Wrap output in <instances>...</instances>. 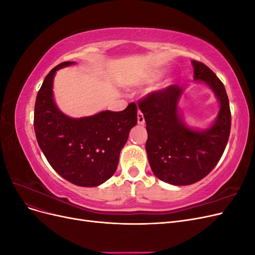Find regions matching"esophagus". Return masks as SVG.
Instances as JSON below:
<instances>
[{"instance_id":"obj_1","label":"esophagus","mask_w":255,"mask_h":255,"mask_svg":"<svg viewBox=\"0 0 255 255\" xmlns=\"http://www.w3.org/2000/svg\"><path fill=\"white\" fill-rule=\"evenodd\" d=\"M137 122L138 125H144V117H143V114L138 111V114H137Z\"/></svg>"}]
</instances>
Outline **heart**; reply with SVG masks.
<instances>
[{
  "mask_svg": "<svg viewBox=\"0 0 255 255\" xmlns=\"http://www.w3.org/2000/svg\"><path fill=\"white\" fill-rule=\"evenodd\" d=\"M160 74H161V72H154V73H152V74L150 75V78H149V81H153V80H156L157 78H159V76H160Z\"/></svg>",
  "mask_w": 255,
  "mask_h": 255,
  "instance_id": "heart-1",
  "label": "heart"
}]
</instances>
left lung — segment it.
Masks as SVG:
<instances>
[{
    "mask_svg": "<svg viewBox=\"0 0 255 255\" xmlns=\"http://www.w3.org/2000/svg\"><path fill=\"white\" fill-rule=\"evenodd\" d=\"M195 80L206 83L220 102L215 125L203 132L184 126L177 114L182 88L170 85L138 102L148 132L145 150L153 173L172 185L202 180L218 164L231 130V111L225 85L201 61L192 60Z\"/></svg>",
    "mask_w": 255,
    "mask_h": 255,
    "instance_id": "obj_1",
    "label": "left lung"
}]
</instances>
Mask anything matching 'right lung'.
Segmentation results:
<instances>
[{"mask_svg": "<svg viewBox=\"0 0 255 255\" xmlns=\"http://www.w3.org/2000/svg\"><path fill=\"white\" fill-rule=\"evenodd\" d=\"M74 64L64 61L53 68L38 91L34 128L37 142L49 164L60 176L83 187H95L113 176L120 151L137 123L134 102L122 112H101L86 118H69L53 101L56 70Z\"/></svg>", "mask_w": 255, "mask_h": 255, "instance_id": "obj_1", "label": "right lung"}]
</instances>
